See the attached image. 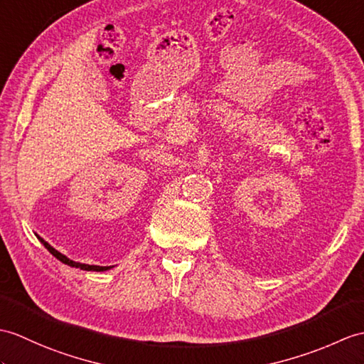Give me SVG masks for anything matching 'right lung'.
Returning a JSON list of instances; mask_svg holds the SVG:
<instances>
[{"instance_id":"add662e5","label":"right lung","mask_w":364,"mask_h":364,"mask_svg":"<svg viewBox=\"0 0 364 364\" xmlns=\"http://www.w3.org/2000/svg\"><path fill=\"white\" fill-rule=\"evenodd\" d=\"M37 235V239L45 245V248L50 252V255H53L55 259H58L62 262V264H65V265H70V267H73V268H80V269H85V272H107V269H109V268H113V267H100V265H90V264H80V262H75V260H71L70 257H66L65 255H62L60 251H57L54 247H50V245L46 242V240H43L40 237L38 234H36Z\"/></svg>"}]
</instances>
